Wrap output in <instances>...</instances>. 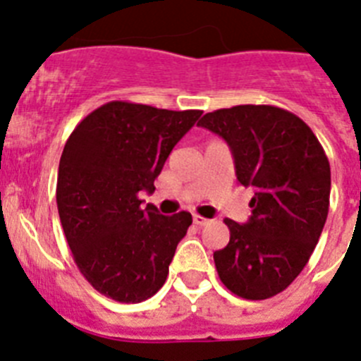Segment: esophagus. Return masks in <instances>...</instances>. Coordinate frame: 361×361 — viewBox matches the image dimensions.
Segmentation results:
<instances>
[{
  "label": "esophagus",
  "instance_id": "1",
  "mask_svg": "<svg viewBox=\"0 0 361 361\" xmlns=\"http://www.w3.org/2000/svg\"><path fill=\"white\" fill-rule=\"evenodd\" d=\"M193 222H195L197 226H206V224H209V220H208V219H204V216H200V215H193Z\"/></svg>",
  "mask_w": 361,
  "mask_h": 361
}]
</instances>
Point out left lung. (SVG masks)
Listing matches in <instances>:
<instances>
[{"label": "left lung", "mask_w": 361, "mask_h": 361, "mask_svg": "<svg viewBox=\"0 0 361 361\" xmlns=\"http://www.w3.org/2000/svg\"><path fill=\"white\" fill-rule=\"evenodd\" d=\"M197 124L228 142L238 183L255 190L250 220H224L229 242L213 253L220 280L240 298H271L318 244L329 212L327 155L307 124L279 106L222 108Z\"/></svg>", "instance_id": "obj_1"}]
</instances>
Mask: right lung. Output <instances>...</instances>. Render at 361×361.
Segmentation results:
<instances>
[{
	"instance_id": "obj_1",
	"label": "right lung",
	"mask_w": 361,
	"mask_h": 361,
	"mask_svg": "<svg viewBox=\"0 0 361 361\" xmlns=\"http://www.w3.org/2000/svg\"><path fill=\"white\" fill-rule=\"evenodd\" d=\"M200 110H161L111 101L70 133L57 173V209L66 242L92 288L139 304L164 286L188 212L159 215L139 193H153L166 159Z\"/></svg>"
}]
</instances>
